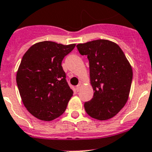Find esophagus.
I'll use <instances>...</instances> for the list:
<instances>
[{
    "mask_svg": "<svg viewBox=\"0 0 152 152\" xmlns=\"http://www.w3.org/2000/svg\"><path fill=\"white\" fill-rule=\"evenodd\" d=\"M81 87H82V84H81V83H80V84L77 85V86H76V91H77V92H79V91L81 90Z\"/></svg>",
    "mask_w": 152,
    "mask_h": 152,
    "instance_id": "1",
    "label": "esophagus"
}]
</instances>
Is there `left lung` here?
<instances>
[{
    "instance_id": "left-lung-1",
    "label": "left lung",
    "mask_w": 152,
    "mask_h": 152,
    "mask_svg": "<svg viewBox=\"0 0 152 152\" xmlns=\"http://www.w3.org/2000/svg\"><path fill=\"white\" fill-rule=\"evenodd\" d=\"M80 55H87L90 66L93 98L84 103L94 119H111L124 107L129 97L133 71L119 45L97 40L76 45Z\"/></svg>"
}]
</instances>
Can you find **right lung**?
<instances>
[{
  "mask_svg": "<svg viewBox=\"0 0 152 152\" xmlns=\"http://www.w3.org/2000/svg\"><path fill=\"white\" fill-rule=\"evenodd\" d=\"M75 46L39 42L23 55L16 83L25 107L36 118L51 121L67 108L73 91L65 80L61 61Z\"/></svg>",
  "mask_w": 152,
  "mask_h": 152,
  "instance_id": "1",
  "label": "right lung"
}]
</instances>
